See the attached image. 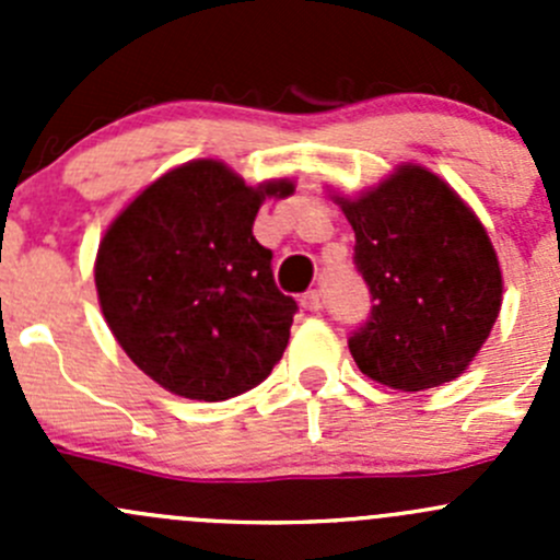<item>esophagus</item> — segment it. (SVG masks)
Segmentation results:
<instances>
[{"label":"esophagus","instance_id":"esophagus-1","mask_svg":"<svg viewBox=\"0 0 560 560\" xmlns=\"http://www.w3.org/2000/svg\"><path fill=\"white\" fill-rule=\"evenodd\" d=\"M301 306L306 308V312H319V308H322V292H319V290H308V292H303Z\"/></svg>","mask_w":560,"mask_h":560}]
</instances>
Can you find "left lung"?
<instances>
[{
	"label": "left lung",
	"mask_w": 560,
	"mask_h": 560,
	"mask_svg": "<svg viewBox=\"0 0 560 560\" xmlns=\"http://www.w3.org/2000/svg\"><path fill=\"white\" fill-rule=\"evenodd\" d=\"M354 230V268L371 314L349 332V352L371 380L428 389L466 371L501 308V270L466 202L425 167L404 165L341 200Z\"/></svg>",
	"instance_id": "left-lung-1"
}]
</instances>
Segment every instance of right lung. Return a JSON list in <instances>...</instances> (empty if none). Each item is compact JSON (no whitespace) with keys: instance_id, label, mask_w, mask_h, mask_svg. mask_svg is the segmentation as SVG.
Returning <instances> with one entry per match:
<instances>
[{"instance_id":"add662e5","label":"right lung","mask_w":560,"mask_h":560,"mask_svg":"<svg viewBox=\"0 0 560 560\" xmlns=\"http://www.w3.org/2000/svg\"><path fill=\"white\" fill-rule=\"evenodd\" d=\"M230 167L197 160L140 191L100 244V306L124 352L156 385L191 400H228L268 380L290 341L295 298L257 244L265 195Z\"/></svg>"}]
</instances>
